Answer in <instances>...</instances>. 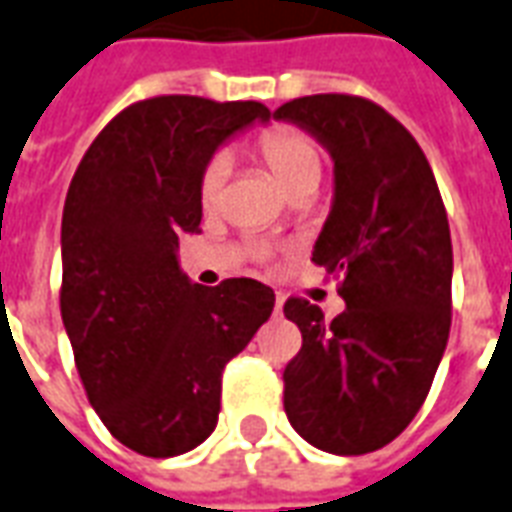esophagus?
<instances>
[{"instance_id": "obj_1", "label": "esophagus", "mask_w": 512, "mask_h": 512, "mask_svg": "<svg viewBox=\"0 0 512 512\" xmlns=\"http://www.w3.org/2000/svg\"><path fill=\"white\" fill-rule=\"evenodd\" d=\"M282 306H285V298L276 293V301H274V314H282Z\"/></svg>"}]
</instances>
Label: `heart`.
Here are the masks:
<instances>
[{"label":"heart","instance_id":"obj_1","mask_svg":"<svg viewBox=\"0 0 512 512\" xmlns=\"http://www.w3.org/2000/svg\"><path fill=\"white\" fill-rule=\"evenodd\" d=\"M255 151L260 160L266 162V168L276 176V181L290 192V195H304L314 192L320 179H323V151L320 143L309 132L298 127H274L263 132L255 140ZM227 157L214 154L203 165L198 179V198L200 206L211 211L222 203L227 184Z\"/></svg>","mask_w":512,"mask_h":512}]
</instances>
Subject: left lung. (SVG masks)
<instances>
[{"label": "left lung", "mask_w": 512, "mask_h": 512, "mask_svg": "<svg viewBox=\"0 0 512 512\" xmlns=\"http://www.w3.org/2000/svg\"><path fill=\"white\" fill-rule=\"evenodd\" d=\"M333 154L336 195L312 252L339 279L342 314L287 298L301 350L285 366V412L301 437L336 456L385 448L429 396L450 333L448 211L410 130L358 94L285 102Z\"/></svg>", "instance_id": "left-lung-1"}]
</instances>
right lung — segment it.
<instances>
[{
	"mask_svg": "<svg viewBox=\"0 0 512 512\" xmlns=\"http://www.w3.org/2000/svg\"><path fill=\"white\" fill-rule=\"evenodd\" d=\"M255 119H271L263 102H132L67 189L59 309L75 369L105 429L140 456H179L214 431L227 361L274 309L263 282L192 285L176 260L203 219L200 170Z\"/></svg>",
	"mask_w": 512,
	"mask_h": 512,
	"instance_id": "add662e5",
	"label": "right lung"
}]
</instances>
